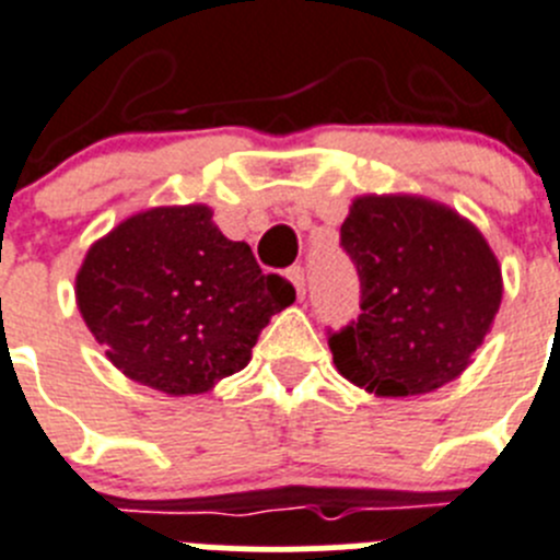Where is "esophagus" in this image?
<instances>
[{
	"label": "esophagus",
	"instance_id": "esophagus-1",
	"mask_svg": "<svg viewBox=\"0 0 560 560\" xmlns=\"http://www.w3.org/2000/svg\"><path fill=\"white\" fill-rule=\"evenodd\" d=\"M287 279H290L292 287H295L298 298L306 295V279H304V268H301V265H295V268L287 270Z\"/></svg>",
	"mask_w": 560,
	"mask_h": 560
}]
</instances>
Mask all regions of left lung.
<instances>
[{"instance_id":"left-lung-1","label":"left lung","mask_w":560,"mask_h":560,"mask_svg":"<svg viewBox=\"0 0 560 560\" xmlns=\"http://www.w3.org/2000/svg\"><path fill=\"white\" fill-rule=\"evenodd\" d=\"M339 240L362 284V315L328 334L339 373L381 398L425 395L458 378L503 298L483 234L428 198L359 196Z\"/></svg>"}]
</instances>
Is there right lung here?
<instances>
[{
	"mask_svg": "<svg viewBox=\"0 0 560 560\" xmlns=\"http://www.w3.org/2000/svg\"><path fill=\"white\" fill-rule=\"evenodd\" d=\"M295 290L223 237L203 203L154 207L88 248L77 306L109 362L165 395H198L250 362Z\"/></svg>",
	"mask_w": 560,
	"mask_h": 560,
	"instance_id": "obj_1",
	"label": "right lung"
}]
</instances>
